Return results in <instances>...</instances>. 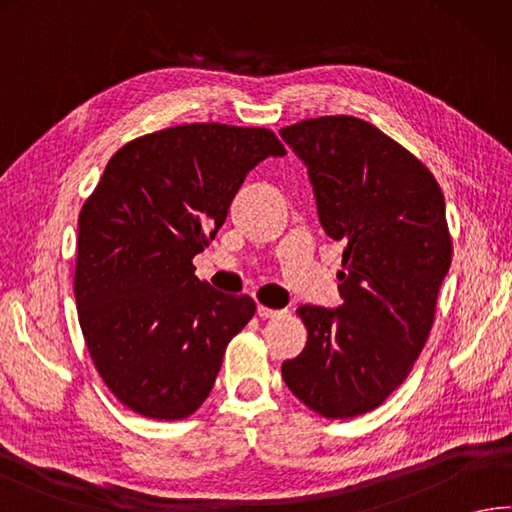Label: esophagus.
Masks as SVG:
<instances>
[{
  "mask_svg": "<svg viewBox=\"0 0 512 512\" xmlns=\"http://www.w3.org/2000/svg\"><path fill=\"white\" fill-rule=\"evenodd\" d=\"M281 314H283V310H272V307H267V305H258V316L260 318H276Z\"/></svg>",
  "mask_w": 512,
  "mask_h": 512,
  "instance_id": "1",
  "label": "esophagus"
}]
</instances>
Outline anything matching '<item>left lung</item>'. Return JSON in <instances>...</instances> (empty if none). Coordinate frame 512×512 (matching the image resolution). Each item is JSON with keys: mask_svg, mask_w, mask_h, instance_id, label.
<instances>
[{"mask_svg": "<svg viewBox=\"0 0 512 512\" xmlns=\"http://www.w3.org/2000/svg\"><path fill=\"white\" fill-rule=\"evenodd\" d=\"M307 167L318 220L343 243V305L298 307L305 350L287 388L327 419L374 410L406 381L435 321L452 258L446 202L428 167L352 115L281 129Z\"/></svg>", "mask_w": 512, "mask_h": 512, "instance_id": "8db88e82", "label": "left lung"}]
</instances>
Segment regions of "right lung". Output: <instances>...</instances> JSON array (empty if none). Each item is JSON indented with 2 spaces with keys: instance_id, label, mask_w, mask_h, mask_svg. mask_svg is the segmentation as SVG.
<instances>
[{
  "instance_id": "right-lung-1",
  "label": "right lung",
  "mask_w": 512,
  "mask_h": 512,
  "mask_svg": "<svg viewBox=\"0 0 512 512\" xmlns=\"http://www.w3.org/2000/svg\"><path fill=\"white\" fill-rule=\"evenodd\" d=\"M285 147L269 129L180 124L115 153L77 220L75 303L86 347L120 403L176 421L209 397L254 298L200 281L247 173Z\"/></svg>"
}]
</instances>
